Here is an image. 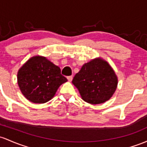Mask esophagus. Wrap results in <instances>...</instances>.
<instances>
[{
  "label": "esophagus",
  "instance_id": "esophagus-1",
  "mask_svg": "<svg viewBox=\"0 0 147 147\" xmlns=\"http://www.w3.org/2000/svg\"><path fill=\"white\" fill-rule=\"evenodd\" d=\"M72 78H73V77H72V76H68L67 77V80H68L69 82H71L72 80Z\"/></svg>",
  "mask_w": 147,
  "mask_h": 147
}]
</instances>
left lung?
Returning a JSON list of instances; mask_svg holds the SVG:
<instances>
[{
	"label": "left lung",
	"instance_id": "8db88e82",
	"mask_svg": "<svg viewBox=\"0 0 147 147\" xmlns=\"http://www.w3.org/2000/svg\"><path fill=\"white\" fill-rule=\"evenodd\" d=\"M72 82L84 100L96 105L112 97L117 89L118 79L107 61L98 58L83 65Z\"/></svg>",
	"mask_w": 147,
	"mask_h": 147
}]
</instances>
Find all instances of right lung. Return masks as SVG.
I'll list each match as a JSON object with an SVG mask.
<instances>
[{"label":"right lung","instance_id":"add662e5","mask_svg":"<svg viewBox=\"0 0 147 147\" xmlns=\"http://www.w3.org/2000/svg\"><path fill=\"white\" fill-rule=\"evenodd\" d=\"M67 81L60 67L45 57L30 58L17 73V82L22 94L34 103H45L55 95L59 87Z\"/></svg>","mask_w":147,"mask_h":147}]
</instances>
